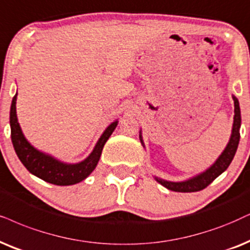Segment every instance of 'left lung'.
Instances as JSON below:
<instances>
[{"instance_id": "8db88e82", "label": "left lung", "mask_w": 250, "mask_h": 250, "mask_svg": "<svg viewBox=\"0 0 250 250\" xmlns=\"http://www.w3.org/2000/svg\"><path fill=\"white\" fill-rule=\"evenodd\" d=\"M233 100H234V121H233V128H232V135H230L229 142L220 154L219 158L216 160L210 168H208L205 172L201 173V174L194 176V178L187 180V181L182 182H172L166 181V180L158 179L157 180L160 185L164 187L169 189L173 191L179 192H194L200 191L202 189L207 188L214 179L218 178L223 172H225L229 164L232 163L233 158L235 156L236 148H238L239 141H240V125H241V114H240V106L238 99L233 96ZM140 138L142 141V135L140 132Z\"/></svg>"}]
</instances>
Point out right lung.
I'll return each instance as SVG.
<instances>
[{
    "instance_id": "add662e5",
    "label": "right lung",
    "mask_w": 250,
    "mask_h": 250,
    "mask_svg": "<svg viewBox=\"0 0 250 250\" xmlns=\"http://www.w3.org/2000/svg\"><path fill=\"white\" fill-rule=\"evenodd\" d=\"M16 100H17V93L15 94L14 99H12L10 108L11 141L16 153L28 172L43 180V181L56 186L75 185V183L86 179L92 173V170L96 168L100 156H102L104 145L109 138V136L112 135V132L114 131L116 125H118V121L110 123L107 127L102 137L97 142L93 151L86 159L78 164H65L59 162L52 156L40 152L26 141L23 132H21L17 120V114H16Z\"/></svg>"
}]
</instances>
